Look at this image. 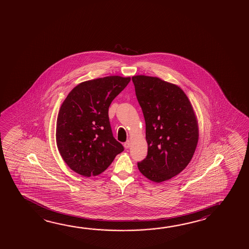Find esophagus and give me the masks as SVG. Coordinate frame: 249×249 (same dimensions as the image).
<instances>
[{
	"label": "esophagus",
	"mask_w": 249,
	"mask_h": 249,
	"mask_svg": "<svg viewBox=\"0 0 249 249\" xmlns=\"http://www.w3.org/2000/svg\"><path fill=\"white\" fill-rule=\"evenodd\" d=\"M131 146V142L128 140V141H126V142L124 143V147L125 148H129Z\"/></svg>",
	"instance_id": "1"
}]
</instances>
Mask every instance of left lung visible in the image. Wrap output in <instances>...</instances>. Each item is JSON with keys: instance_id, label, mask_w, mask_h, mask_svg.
Listing matches in <instances>:
<instances>
[{"instance_id": "1", "label": "left lung", "mask_w": 249, "mask_h": 249, "mask_svg": "<svg viewBox=\"0 0 249 249\" xmlns=\"http://www.w3.org/2000/svg\"><path fill=\"white\" fill-rule=\"evenodd\" d=\"M132 81L145 118L148 146L139 170L160 183L177 176L190 162L199 140L198 121L179 86L142 74Z\"/></svg>"}]
</instances>
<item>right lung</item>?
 <instances>
[{"mask_svg": "<svg viewBox=\"0 0 249 249\" xmlns=\"http://www.w3.org/2000/svg\"><path fill=\"white\" fill-rule=\"evenodd\" d=\"M110 75L81 82L62 102L56 121V144L61 158L79 175L105 171L123 145L113 136L108 107L130 82Z\"/></svg>", "mask_w": 249, "mask_h": 249, "instance_id": "1", "label": "right lung"}]
</instances>
